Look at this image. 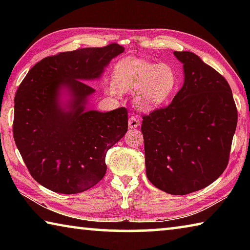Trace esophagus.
Here are the masks:
<instances>
[{
  "label": "esophagus",
  "instance_id": "1",
  "mask_svg": "<svg viewBox=\"0 0 250 250\" xmlns=\"http://www.w3.org/2000/svg\"><path fill=\"white\" fill-rule=\"evenodd\" d=\"M141 121L138 119L137 117H131L129 118V121H128V125L130 129H134V128H138L139 125H140Z\"/></svg>",
  "mask_w": 250,
  "mask_h": 250
}]
</instances>
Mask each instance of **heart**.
Instances as JSON below:
<instances>
[{
  "mask_svg": "<svg viewBox=\"0 0 250 250\" xmlns=\"http://www.w3.org/2000/svg\"><path fill=\"white\" fill-rule=\"evenodd\" d=\"M177 84L179 77L171 65L124 58L113 67L112 83H109L105 90L110 95H118L135 90V105L145 111H152L172 98Z\"/></svg>",
  "mask_w": 250,
  "mask_h": 250,
  "instance_id": "b5f03b06",
  "label": "heart"
}]
</instances>
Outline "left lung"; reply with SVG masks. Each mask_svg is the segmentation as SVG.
<instances>
[{"label":"left lung","mask_w":250,"mask_h":250,"mask_svg":"<svg viewBox=\"0 0 250 250\" xmlns=\"http://www.w3.org/2000/svg\"><path fill=\"white\" fill-rule=\"evenodd\" d=\"M184 83L167 108L142 117L146 171L172 195L200 191L217 180L229 159L237 109L226 79L191 52H174Z\"/></svg>","instance_id":"1"}]
</instances>
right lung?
Masks as SVG:
<instances>
[{
    "mask_svg": "<svg viewBox=\"0 0 250 250\" xmlns=\"http://www.w3.org/2000/svg\"><path fill=\"white\" fill-rule=\"evenodd\" d=\"M125 47L110 44L49 56L31 68L14 99L15 145L34 180L50 191H87L107 171L105 154L128 131V111L87 109L100 79Z\"/></svg>",
    "mask_w": 250,
    "mask_h": 250,
    "instance_id": "right-lung-1",
    "label": "right lung"
}]
</instances>
